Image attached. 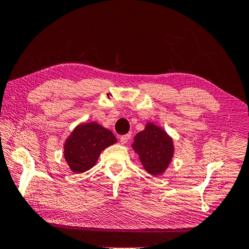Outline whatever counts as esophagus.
Instances as JSON below:
<instances>
[{
	"instance_id": "1",
	"label": "esophagus",
	"mask_w": 249,
	"mask_h": 249,
	"mask_svg": "<svg viewBox=\"0 0 249 249\" xmlns=\"http://www.w3.org/2000/svg\"><path fill=\"white\" fill-rule=\"evenodd\" d=\"M130 137H131V134H125V135H123V136L120 137V142L123 143V145H124V143L130 140Z\"/></svg>"
}]
</instances>
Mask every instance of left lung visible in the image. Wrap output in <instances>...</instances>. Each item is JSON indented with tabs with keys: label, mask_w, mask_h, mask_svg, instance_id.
Listing matches in <instances>:
<instances>
[{
	"label": "left lung",
	"mask_w": 249,
	"mask_h": 249,
	"mask_svg": "<svg viewBox=\"0 0 249 249\" xmlns=\"http://www.w3.org/2000/svg\"><path fill=\"white\" fill-rule=\"evenodd\" d=\"M132 147L140 156L142 166L154 176L164 173L174 154L173 141L152 124H148L145 130L137 133Z\"/></svg>",
	"instance_id": "obj_1"
}]
</instances>
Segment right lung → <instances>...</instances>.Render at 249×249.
<instances>
[{"label": "right lung", "instance_id": "right-lung-1", "mask_svg": "<svg viewBox=\"0 0 249 249\" xmlns=\"http://www.w3.org/2000/svg\"><path fill=\"white\" fill-rule=\"evenodd\" d=\"M117 142L97 123L79 125L65 143V159L73 173H84L96 164L101 151Z\"/></svg>", "mask_w": 249, "mask_h": 249}]
</instances>
